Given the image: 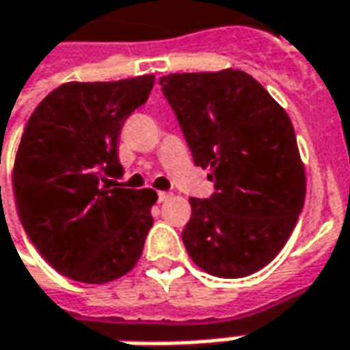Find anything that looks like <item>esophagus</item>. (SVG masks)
<instances>
[{
  "instance_id": "1",
  "label": "esophagus",
  "mask_w": 350,
  "mask_h": 350,
  "mask_svg": "<svg viewBox=\"0 0 350 350\" xmlns=\"http://www.w3.org/2000/svg\"><path fill=\"white\" fill-rule=\"evenodd\" d=\"M170 192H158V202H165L170 198Z\"/></svg>"
}]
</instances>
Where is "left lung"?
I'll list each match as a JSON object with an SVG mask.
<instances>
[{
	"mask_svg": "<svg viewBox=\"0 0 350 350\" xmlns=\"http://www.w3.org/2000/svg\"><path fill=\"white\" fill-rule=\"evenodd\" d=\"M196 165L215 191L191 198L183 243L215 278H245L285 246L304 206L306 177L285 109L235 69L159 79Z\"/></svg>",
	"mask_w": 350,
	"mask_h": 350,
	"instance_id": "8db88e82",
	"label": "left lung"
}]
</instances>
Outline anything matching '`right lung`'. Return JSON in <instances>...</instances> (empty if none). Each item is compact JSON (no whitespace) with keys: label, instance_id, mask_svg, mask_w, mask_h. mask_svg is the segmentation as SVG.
<instances>
[{"label":"right lung","instance_id":"obj_1","mask_svg":"<svg viewBox=\"0 0 350 350\" xmlns=\"http://www.w3.org/2000/svg\"><path fill=\"white\" fill-rule=\"evenodd\" d=\"M152 86L154 75L61 84L23 133L13 171L21 224L49 266L75 281H113L142 254L158 194L111 183L123 175L121 129Z\"/></svg>","mask_w":350,"mask_h":350}]
</instances>
